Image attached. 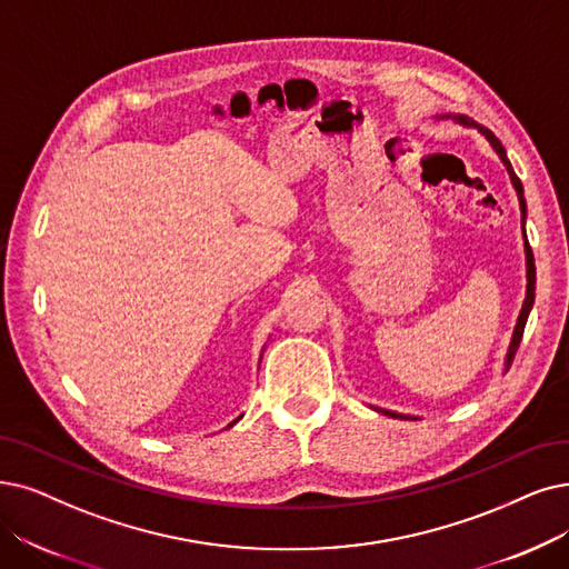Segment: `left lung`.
I'll return each mask as SVG.
<instances>
[{
  "mask_svg": "<svg viewBox=\"0 0 569 569\" xmlns=\"http://www.w3.org/2000/svg\"><path fill=\"white\" fill-rule=\"evenodd\" d=\"M441 119H443V117H441ZM452 119L465 123V126H476V123L469 121L467 117H452ZM476 128H479V130L486 134V140L492 144V149L497 151V156L502 158V163L507 166L509 177H511V184L516 187V193H518L520 212H522V217H526V198H522V184H520V179L516 177V172H513V168H511V163H509V158H507V151H505L502 142H499L488 128H481V126H476ZM526 261H528V297H526V303H522V310H520V317H518V325H516V329H513V340H511V348H509V355H507V367H511V361H513V357H516V350H518L520 338H522V329H526L530 308H532V303H535V257H532V249H530V242H528V240H526ZM382 413H385V416H392V418H406V416H397V413H390V411H382Z\"/></svg>",
  "mask_w": 569,
  "mask_h": 569,
  "instance_id": "left-lung-1",
  "label": "left lung"
}]
</instances>
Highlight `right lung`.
<instances>
[{"instance_id": "add662e5", "label": "right lung", "mask_w": 569, "mask_h": 569, "mask_svg": "<svg viewBox=\"0 0 569 569\" xmlns=\"http://www.w3.org/2000/svg\"><path fill=\"white\" fill-rule=\"evenodd\" d=\"M236 422H238V420H236ZM231 425H233V422H231Z\"/></svg>"}]
</instances>
